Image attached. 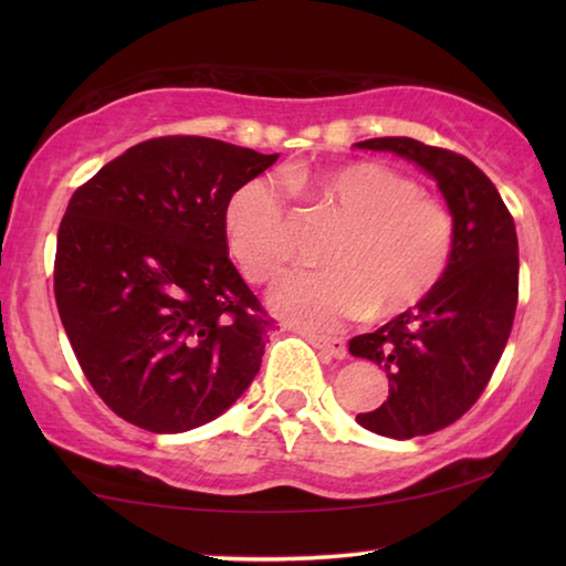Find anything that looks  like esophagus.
I'll list each match as a JSON object with an SVG mask.
<instances>
[{
	"label": "esophagus",
	"mask_w": 566,
	"mask_h": 566,
	"mask_svg": "<svg viewBox=\"0 0 566 566\" xmlns=\"http://www.w3.org/2000/svg\"><path fill=\"white\" fill-rule=\"evenodd\" d=\"M306 339H310L317 349L332 354L334 359L347 357V342L339 337H319V334H306Z\"/></svg>",
	"instance_id": "34e87169"
}]
</instances>
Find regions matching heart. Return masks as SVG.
<instances>
[{"mask_svg": "<svg viewBox=\"0 0 566 566\" xmlns=\"http://www.w3.org/2000/svg\"><path fill=\"white\" fill-rule=\"evenodd\" d=\"M290 187L312 191L344 222L327 254L332 270L294 272L270 294L274 312L314 332L375 312L397 317L434 292L452 260L454 217L444 202L421 195L417 179L379 161L290 171ZM224 234L239 270L270 282L294 260L286 191L256 177L229 197Z\"/></svg>", "mask_w": 566, "mask_h": 566, "instance_id": "b5f03b06", "label": "heart"}]
</instances>
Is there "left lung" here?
I'll list each match as a JSON object with an SVG mask.
<instances>
[{
  "label": "left lung",
  "instance_id": "left-lung-1",
  "mask_svg": "<svg viewBox=\"0 0 566 566\" xmlns=\"http://www.w3.org/2000/svg\"><path fill=\"white\" fill-rule=\"evenodd\" d=\"M395 151L437 179L454 217V249L442 282L409 312L349 342L354 357L387 371L385 405L357 415L391 439L434 434L464 417L490 385L520 300V244L492 179L452 149L409 137L359 142Z\"/></svg>",
  "mask_w": 566,
  "mask_h": 566
}]
</instances>
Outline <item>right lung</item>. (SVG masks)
<instances>
[{"label":"right lung","mask_w":566,"mask_h":566,"mask_svg":"<svg viewBox=\"0 0 566 566\" xmlns=\"http://www.w3.org/2000/svg\"><path fill=\"white\" fill-rule=\"evenodd\" d=\"M280 155L209 137L147 139L74 191L54 300L84 377L157 434L202 427L252 385L274 319L229 260V197Z\"/></svg>","instance_id":"add662e5"}]
</instances>
